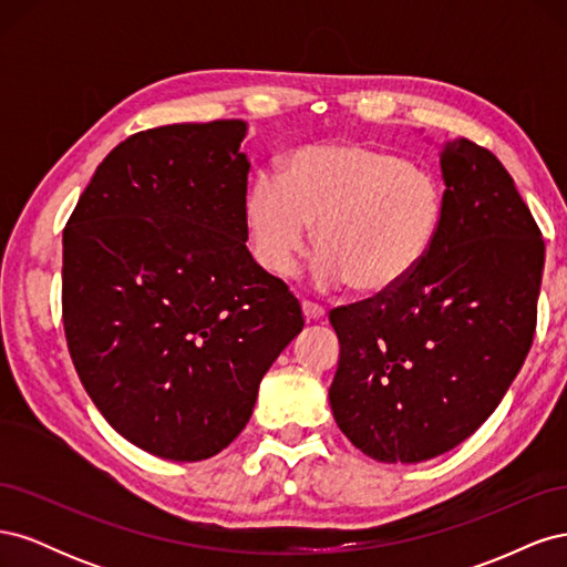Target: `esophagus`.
Returning <instances> with one entry per match:
<instances>
[{
  "label": "esophagus",
  "mask_w": 567,
  "mask_h": 567,
  "mask_svg": "<svg viewBox=\"0 0 567 567\" xmlns=\"http://www.w3.org/2000/svg\"><path fill=\"white\" fill-rule=\"evenodd\" d=\"M302 312H305L307 321H317L326 315L323 307L319 302H312V300H302Z\"/></svg>",
  "instance_id": "34e87169"
}]
</instances>
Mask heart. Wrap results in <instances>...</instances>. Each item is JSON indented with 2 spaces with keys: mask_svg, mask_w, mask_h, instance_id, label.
Instances as JSON below:
<instances>
[{
  "mask_svg": "<svg viewBox=\"0 0 567 567\" xmlns=\"http://www.w3.org/2000/svg\"><path fill=\"white\" fill-rule=\"evenodd\" d=\"M444 215L437 177L409 161L357 144H321L288 161L284 182L260 175L246 219L252 252L288 277L317 225V281L383 296L406 284L431 255Z\"/></svg>",
  "mask_w": 567,
  "mask_h": 567,
  "instance_id": "heart-1",
  "label": "heart"
}]
</instances>
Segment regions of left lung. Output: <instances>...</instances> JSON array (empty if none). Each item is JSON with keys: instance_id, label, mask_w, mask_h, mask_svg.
Returning <instances> with one entry per match:
<instances>
[{"instance_id": "8db88e82", "label": "left lung", "mask_w": 567, "mask_h": 567, "mask_svg": "<svg viewBox=\"0 0 567 567\" xmlns=\"http://www.w3.org/2000/svg\"><path fill=\"white\" fill-rule=\"evenodd\" d=\"M437 241L400 288L329 319L333 419L357 450L419 463L454 450L499 406L532 348L544 238L506 167L471 140L440 153Z\"/></svg>"}]
</instances>
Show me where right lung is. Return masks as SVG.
I'll list each match as a JSON object with an SVG mask.
<instances>
[{
    "instance_id": "obj_1",
    "label": "right lung",
    "mask_w": 567,
    "mask_h": 567,
    "mask_svg": "<svg viewBox=\"0 0 567 567\" xmlns=\"http://www.w3.org/2000/svg\"><path fill=\"white\" fill-rule=\"evenodd\" d=\"M241 120L136 132L63 229L68 350L96 409L148 454L203 461L244 431L262 375L305 326L246 248Z\"/></svg>"
}]
</instances>
